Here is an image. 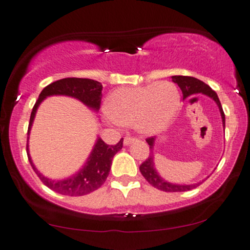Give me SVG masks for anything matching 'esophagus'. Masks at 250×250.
I'll use <instances>...</instances> for the list:
<instances>
[{
	"label": "esophagus",
	"mask_w": 250,
	"mask_h": 250,
	"mask_svg": "<svg viewBox=\"0 0 250 250\" xmlns=\"http://www.w3.org/2000/svg\"><path fill=\"white\" fill-rule=\"evenodd\" d=\"M135 142H137V138L130 137V136H127V137H125V139H123V144H125V146L130 145V144H132V143H135Z\"/></svg>",
	"instance_id": "34e87169"
}]
</instances>
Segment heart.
I'll use <instances>...</instances> for the list:
<instances>
[{
    "label": "heart",
    "instance_id": "1",
    "mask_svg": "<svg viewBox=\"0 0 250 250\" xmlns=\"http://www.w3.org/2000/svg\"><path fill=\"white\" fill-rule=\"evenodd\" d=\"M181 107V95L174 83L161 81L112 91L106 112L120 125H134L139 134L158 135L169 127Z\"/></svg>",
    "mask_w": 250,
    "mask_h": 250
}]
</instances>
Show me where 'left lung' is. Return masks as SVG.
<instances>
[{
  "label": "left lung",
  "instance_id": "8db88e82",
  "mask_svg": "<svg viewBox=\"0 0 250 250\" xmlns=\"http://www.w3.org/2000/svg\"><path fill=\"white\" fill-rule=\"evenodd\" d=\"M171 79L172 81L177 83L179 88H181V90L183 92V99H186L188 97H189V96L195 95V94H202V95L208 96V97H210L218 106L219 112H221V116H222L223 127L225 128V114L224 112H223L221 102H219L217 94L212 90L210 86L206 84L205 82L200 81V80L192 78V76L174 75L171 76ZM146 142H147V144L149 145V156L146 161H144L141 166H139V170H141L142 175L144 176L146 181H147L152 186H154V188L165 192H185V191H189V189L192 188H195L197 186L202 184V182H205L204 179L202 182L193 183V184L181 185V184H175V183L166 181V179H164L159 175V172L156 171V169L154 167V152L153 151H154L155 137L147 138L146 139Z\"/></svg>",
  "mask_w": 250,
  "mask_h": 250
}]
</instances>
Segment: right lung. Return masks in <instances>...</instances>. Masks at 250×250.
<instances>
[{"label": "right lung", "instance_id": "1", "mask_svg": "<svg viewBox=\"0 0 250 250\" xmlns=\"http://www.w3.org/2000/svg\"><path fill=\"white\" fill-rule=\"evenodd\" d=\"M103 85L101 82L91 79H80V78H67L50 83L40 94L36 101L29 119L28 131H27V155L31 162L33 170L36 172L42 183L51 188L52 191L59 194L69 195V197H81V195L89 194L96 191L104 184L106 178L109 174L112 166V160L116 153L122 148L123 138L116 145H107L101 137L97 138L94 148L85 160L84 165L74 175L69 176L65 179H51L43 176L33 164L31 155H29L28 139L31 132L32 125L39 106L50 96H68L83 103L86 107L97 112L101 107Z\"/></svg>", "mask_w": 250, "mask_h": 250}]
</instances>
